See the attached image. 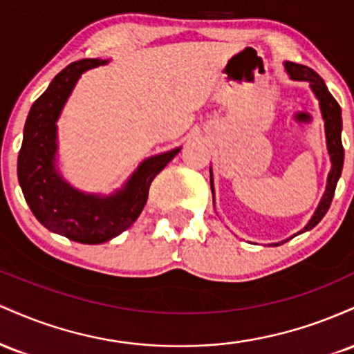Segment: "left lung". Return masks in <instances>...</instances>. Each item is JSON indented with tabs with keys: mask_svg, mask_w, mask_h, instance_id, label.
Masks as SVG:
<instances>
[{
	"mask_svg": "<svg viewBox=\"0 0 354 354\" xmlns=\"http://www.w3.org/2000/svg\"><path fill=\"white\" fill-rule=\"evenodd\" d=\"M284 70H286L290 80L293 81H306L310 83V88L313 95L316 96L319 103V111L321 118L324 121V138H326V149L328 156H330L331 161V169L328 173L326 180V189H324L323 196H321V201L316 206L315 213L310 218V221L304 225V228L298 233L293 234V236L283 239L281 243H271L270 246H279L283 243H286L288 239L298 236V234L304 233V231H310L315 228L316 225L323 219L326 211L330 209L331 200L335 196L336 185H338V180L341 176V171H343V161H344V149L343 143H341V131H343V120H341V108L339 104L336 103V100L333 98L331 93L328 91L326 84L318 73H315L311 68L304 66V64H296L291 63V61H284ZM209 183H211V193H213V201H214V185H213V169L209 168Z\"/></svg>",
	"mask_w": 354,
	"mask_h": 354,
	"instance_id": "left-lung-1",
	"label": "left lung"
}]
</instances>
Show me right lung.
<instances>
[{
	"label": "right lung",
	"mask_w": 354,
	"mask_h": 354,
	"mask_svg": "<svg viewBox=\"0 0 354 354\" xmlns=\"http://www.w3.org/2000/svg\"><path fill=\"white\" fill-rule=\"evenodd\" d=\"M108 59H81L53 78L28 113L18 156V181L39 223L83 245H101L128 230L143 211L149 185L181 151V146L146 158L121 188L86 193L64 180L58 168V120L83 73Z\"/></svg>",
	"instance_id": "right-lung-1"
}]
</instances>
